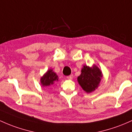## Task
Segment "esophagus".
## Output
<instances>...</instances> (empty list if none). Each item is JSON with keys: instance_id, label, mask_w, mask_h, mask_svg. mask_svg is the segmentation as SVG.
<instances>
[{"instance_id": "1", "label": "esophagus", "mask_w": 132, "mask_h": 132, "mask_svg": "<svg viewBox=\"0 0 132 132\" xmlns=\"http://www.w3.org/2000/svg\"><path fill=\"white\" fill-rule=\"evenodd\" d=\"M73 75H69V76H67V79H73Z\"/></svg>"}]
</instances>
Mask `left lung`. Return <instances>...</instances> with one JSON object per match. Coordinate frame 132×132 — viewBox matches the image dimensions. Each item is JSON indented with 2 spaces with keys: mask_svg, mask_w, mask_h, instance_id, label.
<instances>
[{
  "mask_svg": "<svg viewBox=\"0 0 132 132\" xmlns=\"http://www.w3.org/2000/svg\"><path fill=\"white\" fill-rule=\"evenodd\" d=\"M102 78V72L98 66L93 65V67H89L85 65L78 77V81L82 89L89 93L97 89Z\"/></svg>",
  "mask_w": 132,
  "mask_h": 132,
  "instance_id": "1",
  "label": "left lung"
}]
</instances>
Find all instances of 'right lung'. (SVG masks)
Segmentation results:
<instances>
[{"label": "right lung", "instance_id": "right-lung-1", "mask_svg": "<svg viewBox=\"0 0 132 132\" xmlns=\"http://www.w3.org/2000/svg\"><path fill=\"white\" fill-rule=\"evenodd\" d=\"M58 76L53 71V69H50L47 70V71L40 78V83L42 86H50L53 85L55 81H58Z\"/></svg>", "mask_w": 132, "mask_h": 132}]
</instances>
